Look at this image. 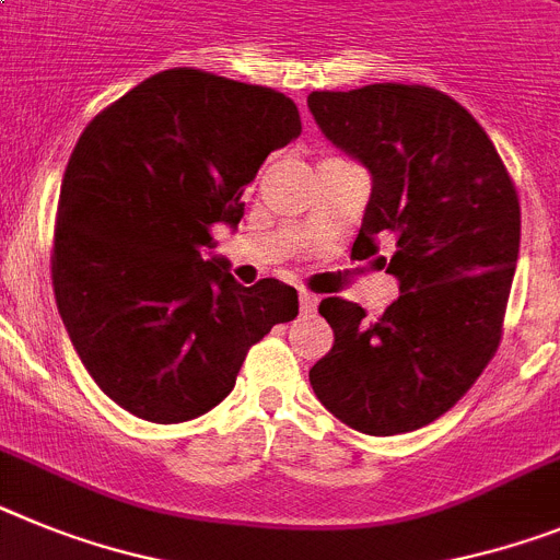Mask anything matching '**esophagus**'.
Listing matches in <instances>:
<instances>
[{
	"instance_id": "1",
	"label": "esophagus",
	"mask_w": 560,
	"mask_h": 560,
	"mask_svg": "<svg viewBox=\"0 0 560 560\" xmlns=\"http://www.w3.org/2000/svg\"><path fill=\"white\" fill-rule=\"evenodd\" d=\"M317 303H319L317 294L300 289V312H303V314H314V312H317Z\"/></svg>"
}]
</instances>
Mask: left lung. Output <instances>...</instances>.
I'll list each match as a JSON object with an SVG mask.
<instances>
[{
  "label": "left lung",
  "mask_w": 560,
  "mask_h": 560,
  "mask_svg": "<svg viewBox=\"0 0 560 560\" xmlns=\"http://www.w3.org/2000/svg\"><path fill=\"white\" fill-rule=\"evenodd\" d=\"M312 116L371 170L374 189L351 257L382 243L399 298L368 319L326 298L331 351L308 371L339 422L394 436L430 424L472 388L499 351L521 241L518 192L481 124L424 84H368L308 95Z\"/></svg>",
  "instance_id": "obj_1"
}]
</instances>
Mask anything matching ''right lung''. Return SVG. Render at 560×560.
Segmentation results:
<instances>
[{
  "label": "right lung",
  "mask_w": 560,
  "mask_h": 560,
  "mask_svg": "<svg viewBox=\"0 0 560 560\" xmlns=\"http://www.w3.org/2000/svg\"><path fill=\"white\" fill-rule=\"evenodd\" d=\"M303 132L298 104L260 84L172 67L84 127L61 180L50 275L95 385L158 424L195 419L234 388L248 348L298 317V289L241 285L203 260L237 226L243 186Z\"/></svg>",
  "instance_id": "add662e5"
}]
</instances>
